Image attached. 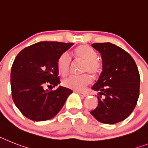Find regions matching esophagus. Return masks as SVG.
I'll return each mask as SVG.
<instances>
[{"label": "esophagus", "mask_w": 148, "mask_h": 148, "mask_svg": "<svg viewBox=\"0 0 148 148\" xmlns=\"http://www.w3.org/2000/svg\"><path fill=\"white\" fill-rule=\"evenodd\" d=\"M78 93H79L81 96H83V97H86V96L87 95L85 92H78Z\"/></svg>", "instance_id": "34e87169"}]
</instances>
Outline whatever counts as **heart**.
Here are the masks:
<instances>
[{"label":"heart","mask_w":148,"mask_h":148,"mask_svg":"<svg viewBox=\"0 0 148 148\" xmlns=\"http://www.w3.org/2000/svg\"><path fill=\"white\" fill-rule=\"evenodd\" d=\"M76 59L84 62L83 71L89 72L92 76H96L101 69V62L98 60L99 55L95 49L88 45H80L74 50ZM72 59L70 54L64 52L59 56L57 60V68L62 76H66L69 73ZM63 85L67 88L75 90H83L86 86L91 83V77L88 74L80 76L70 75L63 80Z\"/></svg>","instance_id":"heart-1"}]
</instances>
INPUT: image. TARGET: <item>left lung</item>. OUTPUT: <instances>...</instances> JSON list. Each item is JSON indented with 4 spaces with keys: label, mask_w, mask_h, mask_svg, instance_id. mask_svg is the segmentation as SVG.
<instances>
[{
    "label": "left lung",
    "mask_w": 148,
    "mask_h": 148,
    "mask_svg": "<svg viewBox=\"0 0 148 148\" xmlns=\"http://www.w3.org/2000/svg\"><path fill=\"white\" fill-rule=\"evenodd\" d=\"M101 53L103 71L92 89L99 104L91 114L99 122L114 124L130 116L139 97L140 75L129 53L110 43L92 44Z\"/></svg>",
    "instance_id": "obj_1"
}]
</instances>
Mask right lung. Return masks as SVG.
Segmentation results:
<instances>
[{
	"label": "right lung",
	"instance_id": "add662e5",
	"mask_svg": "<svg viewBox=\"0 0 148 148\" xmlns=\"http://www.w3.org/2000/svg\"><path fill=\"white\" fill-rule=\"evenodd\" d=\"M74 43L42 41L19 52L12 65L10 84L16 106L25 116L34 121H44L55 116L72 90L59 86L57 60Z\"/></svg>",
	"mask_w": 148,
	"mask_h": 148
}]
</instances>
